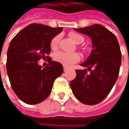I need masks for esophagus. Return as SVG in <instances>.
<instances>
[{
    "instance_id": "34e87169",
    "label": "esophagus",
    "mask_w": 129,
    "mask_h": 129,
    "mask_svg": "<svg viewBox=\"0 0 129 129\" xmlns=\"http://www.w3.org/2000/svg\"><path fill=\"white\" fill-rule=\"evenodd\" d=\"M68 69H69V68H67V67H66V66H63V71H64L65 72H67V71H68Z\"/></svg>"
}]
</instances>
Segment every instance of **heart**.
Returning a JSON list of instances; mask_svg holds the SVG:
<instances>
[{"label": "heart", "mask_w": 129, "mask_h": 129, "mask_svg": "<svg viewBox=\"0 0 129 129\" xmlns=\"http://www.w3.org/2000/svg\"><path fill=\"white\" fill-rule=\"evenodd\" d=\"M69 37L72 39L77 44H81L84 42V37L74 32H71L69 34ZM60 39V37L59 35L54 37L51 41V49L54 50L57 48ZM54 59L55 61L63 64L64 66H71L72 64L77 63L80 60V56L77 53H69V52H64V51H58L54 54Z\"/></svg>", "instance_id": "obj_1"}]
</instances>
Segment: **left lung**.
<instances>
[{"label": "left lung", "instance_id": "obj_1", "mask_svg": "<svg viewBox=\"0 0 129 129\" xmlns=\"http://www.w3.org/2000/svg\"><path fill=\"white\" fill-rule=\"evenodd\" d=\"M74 29L90 37L92 50L81 64L87 69L75 70L76 77L70 86L81 102L96 105L107 97L117 80L122 59L119 45L116 36L101 24Z\"/></svg>", "mask_w": 129, "mask_h": 129}]
</instances>
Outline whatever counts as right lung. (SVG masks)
Wrapping results in <instances>:
<instances>
[{"label": "right lung", "mask_w": 129, "mask_h": 129, "mask_svg": "<svg viewBox=\"0 0 129 129\" xmlns=\"http://www.w3.org/2000/svg\"><path fill=\"white\" fill-rule=\"evenodd\" d=\"M62 30L63 27L30 24L12 39L7 71L14 92L24 103L36 105L44 101L55 79L63 72V65L51 58L44 68L38 64L40 59L49 57L46 55L51 52V41Z\"/></svg>", "instance_id": "1"}]
</instances>
